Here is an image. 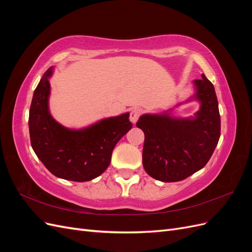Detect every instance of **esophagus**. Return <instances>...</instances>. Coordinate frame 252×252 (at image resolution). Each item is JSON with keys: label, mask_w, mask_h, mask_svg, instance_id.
<instances>
[{"label": "esophagus", "mask_w": 252, "mask_h": 252, "mask_svg": "<svg viewBox=\"0 0 252 252\" xmlns=\"http://www.w3.org/2000/svg\"><path fill=\"white\" fill-rule=\"evenodd\" d=\"M142 114V109H140V108H133L131 111H130V122L131 123H136V121L139 120V118H140V116Z\"/></svg>", "instance_id": "34e87169"}]
</instances>
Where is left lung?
I'll list each match as a JSON object with an SVG mask.
<instances>
[{"label": "left lung", "instance_id": "obj_1", "mask_svg": "<svg viewBox=\"0 0 252 252\" xmlns=\"http://www.w3.org/2000/svg\"><path fill=\"white\" fill-rule=\"evenodd\" d=\"M193 86L195 93L186 101L200 102L193 117H174L171 108L145 113L136 122L145 134L144 169L158 181L179 182L190 177L207 164L218 145L220 118L215 87L204 74L193 81Z\"/></svg>", "mask_w": 252, "mask_h": 252}]
</instances>
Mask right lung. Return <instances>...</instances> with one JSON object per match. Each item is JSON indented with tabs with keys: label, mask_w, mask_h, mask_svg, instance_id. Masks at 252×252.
<instances>
[{
	"label": "right lung",
	"mask_w": 252,
	"mask_h": 252,
	"mask_svg": "<svg viewBox=\"0 0 252 252\" xmlns=\"http://www.w3.org/2000/svg\"><path fill=\"white\" fill-rule=\"evenodd\" d=\"M52 73L50 67L43 74L30 105L28 125L32 149L56 177L91 181L107 169L114 146L131 129L129 113L106 118L81 129L61 125L49 111Z\"/></svg>",
	"instance_id": "obj_1"
}]
</instances>
